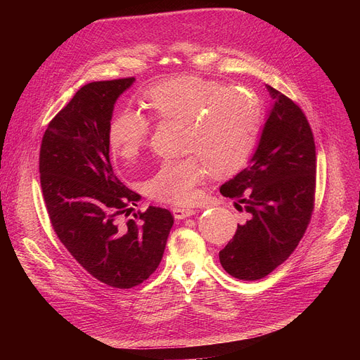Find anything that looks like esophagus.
Here are the masks:
<instances>
[{"instance_id": "34e87169", "label": "esophagus", "mask_w": 360, "mask_h": 360, "mask_svg": "<svg viewBox=\"0 0 360 360\" xmlns=\"http://www.w3.org/2000/svg\"><path fill=\"white\" fill-rule=\"evenodd\" d=\"M195 209H193V207H174L172 209V213H174V217L181 220V219H186L190 217L193 214H195Z\"/></svg>"}]
</instances>
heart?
Listing matches in <instances>:
<instances>
[{
    "instance_id": "obj_1",
    "label": "heart",
    "mask_w": 360,
    "mask_h": 360,
    "mask_svg": "<svg viewBox=\"0 0 360 360\" xmlns=\"http://www.w3.org/2000/svg\"><path fill=\"white\" fill-rule=\"evenodd\" d=\"M153 117L188 125L186 150L195 153L214 175H228L250 158L259 127L254 94L228 90L197 75L165 80L143 98ZM150 124L137 110H122L109 127V144L122 159H134L147 144ZM204 167L195 158L163 162L147 184V193L163 202L186 204L195 198Z\"/></svg>"
}]
</instances>
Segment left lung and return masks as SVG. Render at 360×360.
<instances>
[{
  "mask_svg": "<svg viewBox=\"0 0 360 360\" xmlns=\"http://www.w3.org/2000/svg\"><path fill=\"white\" fill-rule=\"evenodd\" d=\"M271 109L248 166L220 186L247 212L232 240L219 252L226 273L259 280L295 251L314 209L315 143L300 108L266 84Z\"/></svg>",
  "mask_w": 360,
  "mask_h": 360,
  "instance_id": "obj_1",
  "label": "left lung"
}]
</instances>
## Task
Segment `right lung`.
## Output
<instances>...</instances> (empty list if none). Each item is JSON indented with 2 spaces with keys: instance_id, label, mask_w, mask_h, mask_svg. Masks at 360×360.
Returning <instances> with one entry per match:
<instances>
[{
  "instance_id": "right-lung-1",
  "label": "right lung",
  "mask_w": 360,
  "mask_h": 360,
  "mask_svg": "<svg viewBox=\"0 0 360 360\" xmlns=\"http://www.w3.org/2000/svg\"><path fill=\"white\" fill-rule=\"evenodd\" d=\"M136 79L83 86L49 122L39 172L56 236L94 278L117 289L139 286L162 261L174 217L150 205L124 220L140 200L113 174L109 127L118 98Z\"/></svg>"
}]
</instances>
